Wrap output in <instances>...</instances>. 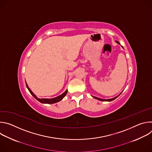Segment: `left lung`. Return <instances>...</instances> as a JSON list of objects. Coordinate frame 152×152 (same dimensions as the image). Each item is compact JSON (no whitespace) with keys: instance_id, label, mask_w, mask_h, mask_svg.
Returning a JSON list of instances; mask_svg holds the SVG:
<instances>
[{"instance_id":"1","label":"left lung","mask_w":152,"mask_h":152,"mask_svg":"<svg viewBox=\"0 0 152 152\" xmlns=\"http://www.w3.org/2000/svg\"><path fill=\"white\" fill-rule=\"evenodd\" d=\"M115 42H117V43H118V44H119V45H120V42H118V41H115ZM121 47L123 48V47L121 46ZM121 93L119 94V95H118L117 96H116V97H114V98H112V99H100V98H98V97H94V96H92L93 97H94V99H97V100H100V101H106V102H111V101H113V100H114V99H115L117 97H118L120 94H121Z\"/></svg>"}]
</instances>
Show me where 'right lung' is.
Masks as SVG:
<instances>
[{"label": "right lung", "mask_w": 152, "mask_h": 152, "mask_svg": "<svg viewBox=\"0 0 152 152\" xmlns=\"http://www.w3.org/2000/svg\"><path fill=\"white\" fill-rule=\"evenodd\" d=\"M26 86H27V88L28 89L29 91L30 92V93L32 95V96L35 99H37L38 102L42 103H47V104H53V103H57L59 101H61V100H62V99L66 96L67 93V90L65 91L64 93H63L62 94L59 95V96H57L56 97H54V98H52V99H39V98H38L37 97V96L31 90V89L29 88V86L27 84V83L26 82Z\"/></svg>", "instance_id": "right-lung-1"}]
</instances>
